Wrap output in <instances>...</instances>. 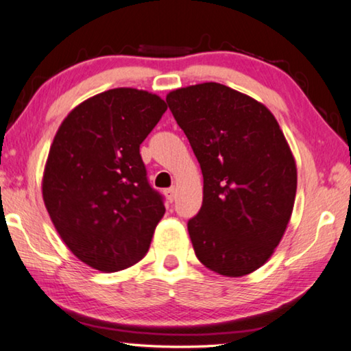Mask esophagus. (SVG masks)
<instances>
[{
  "label": "esophagus",
  "mask_w": 351,
  "mask_h": 351,
  "mask_svg": "<svg viewBox=\"0 0 351 351\" xmlns=\"http://www.w3.org/2000/svg\"><path fill=\"white\" fill-rule=\"evenodd\" d=\"M165 197H167L169 201H175V198H176V189L175 187H170V189L165 190Z\"/></svg>",
  "instance_id": "esophagus-1"
}]
</instances>
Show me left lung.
I'll return each mask as SVG.
<instances>
[{"label": "left lung", "mask_w": 351, "mask_h": 351, "mask_svg": "<svg viewBox=\"0 0 351 351\" xmlns=\"http://www.w3.org/2000/svg\"><path fill=\"white\" fill-rule=\"evenodd\" d=\"M203 171V206L187 223L198 260L221 276L251 274L278 246L293 213L297 169L272 112L207 82L167 94Z\"/></svg>", "instance_id": "1"}]
</instances>
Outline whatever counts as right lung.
Returning a JSON list of instances; mask_svg holds the SVG:
<instances>
[{
	"instance_id": "1",
	"label": "right lung",
	"mask_w": 351,
	"mask_h": 351,
	"mask_svg": "<svg viewBox=\"0 0 351 351\" xmlns=\"http://www.w3.org/2000/svg\"><path fill=\"white\" fill-rule=\"evenodd\" d=\"M165 110L156 94L114 88L77 105L52 142L45 206L64 245L94 269L130 268L150 247L165 207L139 147Z\"/></svg>"
}]
</instances>
